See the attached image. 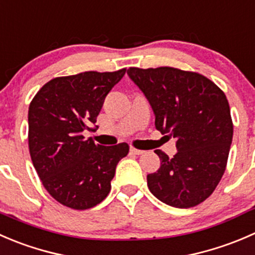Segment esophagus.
Here are the masks:
<instances>
[{"label":"esophagus","mask_w":255,"mask_h":255,"mask_svg":"<svg viewBox=\"0 0 255 255\" xmlns=\"http://www.w3.org/2000/svg\"><path fill=\"white\" fill-rule=\"evenodd\" d=\"M130 152L133 153V155H142L143 151L140 150V148H135V147H130Z\"/></svg>","instance_id":"1"}]
</instances>
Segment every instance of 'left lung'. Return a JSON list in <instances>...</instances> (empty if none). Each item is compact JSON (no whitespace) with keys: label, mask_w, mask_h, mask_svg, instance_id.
Instances as JSON below:
<instances>
[{"label":"left lung","mask_w":255,"mask_h":255,"mask_svg":"<svg viewBox=\"0 0 255 255\" xmlns=\"http://www.w3.org/2000/svg\"><path fill=\"white\" fill-rule=\"evenodd\" d=\"M128 77L155 113V127L176 138L172 158L156 150L161 166L147 186L161 202L191 208L207 200L226 171L233 123L223 90L196 72L172 67H131Z\"/></svg>","instance_id":"1"}]
</instances>
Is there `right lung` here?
<instances>
[{
  "instance_id": "obj_1",
  "label": "right lung",
  "mask_w": 255,
  "mask_h": 255,
  "mask_svg": "<svg viewBox=\"0 0 255 255\" xmlns=\"http://www.w3.org/2000/svg\"><path fill=\"white\" fill-rule=\"evenodd\" d=\"M117 72H84L49 80L29 104L28 146L43 186L60 205L83 211L110 192L127 142L102 146L85 138L108 93L124 77Z\"/></svg>"
}]
</instances>
